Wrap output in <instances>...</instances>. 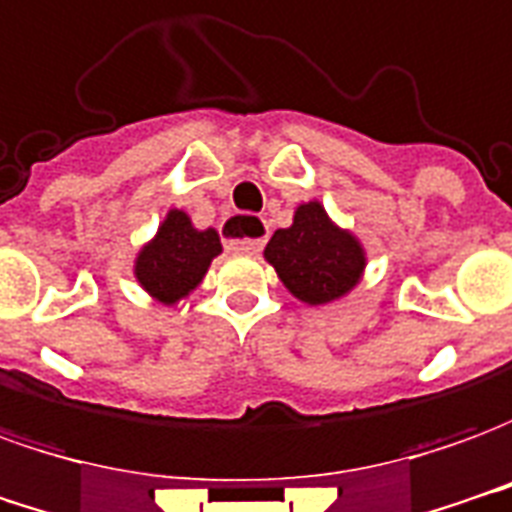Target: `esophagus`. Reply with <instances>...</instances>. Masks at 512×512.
<instances>
[{
    "instance_id": "34e87169",
    "label": "esophagus",
    "mask_w": 512,
    "mask_h": 512,
    "mask_svg": "<svg viewBox=\"0 0 512 512\" xmlns=\"http://www.w3.org/2000/svg\"><path fill=\"white\" fill-rule=\"evenodd\" d=\"M248 230L254 234L253 238L247 237ZM226 234H228V248L237 250V253H256V250H262L264 242H267L264 223L262 220H256V217L234 215L226 223Z\"/></svg>"
}]
</instances>
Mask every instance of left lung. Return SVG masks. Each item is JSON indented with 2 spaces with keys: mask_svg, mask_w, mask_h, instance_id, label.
<instances>
[{
  "mask_svg": "<svg viewBox=\"0 0 512 512\" xmlns=\"http://www.w3.org/2000/svg\"><path fill=\"white\" fill-rule=\"evenodd\" d=\"M284 286L308 306L347 295L364 273V248L350 231L333 226L317 201L297 206L289 228H278L264 248Z\"/></svg>",
  "mask_w": 512,
  "mask_h": 512,
  "instance_id": "8db88e82",
  "label": "left lung"
}]
</instances>
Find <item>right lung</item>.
I'll return each instance as SVG.
<instances>
[{"mask_svg": "<svg viewBox=\"0 0 512 512\" xmlns=\"http://www.w3.org/2000/svg\"><path fill=\"white\" fill-rule=\"evenodd\" d=\"M220 250L215 228L198 231L184 212L170 209L157 237L137 253L134 275L148 295L170 306L201 284Z\"/></svg>", "mask_w": 512, "mask_h": 512, "instance_id": "obj_1", "label": "right lung"}]
</instances>
